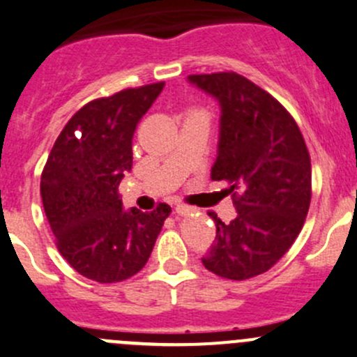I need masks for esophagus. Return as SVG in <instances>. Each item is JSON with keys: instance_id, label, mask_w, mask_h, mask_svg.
Listing matches in <instances>:
<instances>
[{"instance_id": "esophagus-1", "label": "esophagus", "mask_w": 357, "mask_h": 357, "mask_svg": "<svg viewBox=\"0 0 357 357\" xmlns=\"http://www.w3.org/2000/svg\"><path fill=\"white\" fill-rule=\"evenodd\" d=\"M174 211H176V214H178V216H190V214L195 213V209H193V207L183 206V204H178Z\"/></svg>"}]
</instances>
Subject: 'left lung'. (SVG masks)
Masks as SVG:
<instances>
[{
	"label": "left lung",
	"instance_id": "obj_1",
	"mask_svg": "<svg viewBox=\"0 0 357 357\" xmlns=\"http://www.w3.org/2000/svg\"><path fill=\"white\" fill-rule=\"evenodd\" d=\"M188 83L220 105L211 179L227 181L237 216L216 223L202 263L225 279L263 274L286 255L310 206V157L295 120L271 94L237 73L192 75Z\"/></svg>",
	"mask_w": 357,
	"mask_h": 357
}]
</instances>
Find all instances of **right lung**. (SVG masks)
<instances>
[{"instance_id":"1","label":"right lung","mask_w":357,"mask_h":357,"mask_svg":"<svg viewBox=\"0 0 357 357\" xmlns=\"http://www.w3.org/2000/svg\"><path fill=\"white\" fill-rule=\"evenodd\" d=\"M165 83L127 89L83 106L66 123L41 174V200L66 261L83 278L120 282L146 265L171 214L123 209L119 186L132 169L137 123Z\"/></svg>"}]
</instances>
